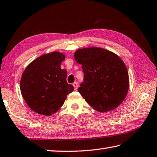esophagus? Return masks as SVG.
I'll use <instances>...</instances> for the list:
<instances>
[{"label":"esophagus","instance_id":"obj_1","mask_svg":"<svg viewBox=\"0 0 157 157\" xmlns=\"http://www.w3.org/2000/svg\"><path fill=\"white\" fill-rule=\"evenodd\" d=\"M78 83L76 82H74L73 83V86H74V87H75V90H77V89H78Z\"/></svg>","mask_w":157,"mask_h":157}]
</instances>
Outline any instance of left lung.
Masks as SVG:
<instances>
[{"label": "left lung", "instance_id": "8db88e82", "mask_svg": "<svg viewBox=\"0 0 157 157\" xmlns=\"http://www.w3.org/2000/svg\"><path fill=\"white\" fill-rule=\"evenodd\" d=\"M84 81L78 91L91 107L105 113L117 108L126 97L129 77L124 61L114 52L98 47L76 50Z\"/></svg>", "mask_w": 157, "mask_h": 157}]
</instances>
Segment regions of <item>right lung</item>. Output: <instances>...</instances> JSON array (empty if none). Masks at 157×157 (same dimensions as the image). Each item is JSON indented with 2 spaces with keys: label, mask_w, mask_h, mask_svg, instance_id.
Here are the masks:
<instances>
[{
  "label": "right lung",
  "mask_w": 157,
  "mask_h": 157,
  "mask_svg": "<svg viewBox=\"0 0 157 157\" xmlns=\"http://www.w3.org/2000/svg\"><path fill=\"white\" fill-rule=\"evenodd\" d=\"M65 55L60 52L44 54L29 63L20 80V91L27 105L35 113L51 116L74 90L66 81L67 71L61 68Z\"/></svg>",
  "instance_id": "1"
}]
</instances>
